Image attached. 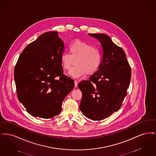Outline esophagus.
<instances>
[{
  "label": "esophagus",
  "mask_w": 156,
  "mask_h": 156,
  "mask_svg": "<svg viewBox=\"0 0 156 156\" xmlns=\"http://www.w3.org/2000/svg\"><path fill=\"white\" fill-rule=\"evenodd\" d=\"M74 83H75V87H77V86H78V82L76 81V80H75V81H74Z\"/></svg>",
  "instance_id": "obj_1"
}]
</instances>
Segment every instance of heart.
I'll list each match as a JSON object with an SVG mask.
<instances>
[{"label": "heart", "instance_id": "b5f03b06", "mask_svg": "<svg viewBox=\"0 0 156 156\" xmlns=\"http://www.w3.org/2000/svg\"><path fill=\"white\" fill-rule=\"evenodd\" d=\"M69 53H62L61 63L65 70H69L74 64L76 66L69 71V74L78 78L85 73L95 74L99 70L102 62V54L100 50L87 43L76 40L69 45Z\"/></svg>", "mask_w": 156, "mask_h": 156}]
</instances>
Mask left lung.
I'll list each match as a JSON object with an SVG mask.
<instances>
[{
	"label": "left lung",
	"instance_id": "left-lung-1",
	"mask_svg": "<svg viewBox=\"0 0 156 156\" xmlns=\"http://www.w3.org/2000/svg\"><path fill=\"white\" fill-rule=\"evenodd\" d=\"M89 35L101 43L104 55L97 73L78 84L82 93L80 109L87 118L101 120L122 106L130 82L131 68L123 50L110 37L102 33Z\"/></svg>",
	"mask_w": 156,
	"mask_h": 156
}]
</instances>
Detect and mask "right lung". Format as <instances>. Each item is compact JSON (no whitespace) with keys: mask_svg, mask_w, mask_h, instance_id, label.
Returning a JSON list of instances; mask_svg holds the SVG:
<instances>
[{"mask_svg":"<svg viewBox=\"0 0 156 156\" xmlns=\"http://www.w3.org/2000/svg\"><path fill=\"white\" fill-rule=\"evenodd\" d=\"M64 44L57 31L40 35L26 47L15 66L14 78L19 101L31 115L52 118L74 87L63 74L61 55Z\"/></svg>","mask_w":156,"mask_h":156,"instance_id":"1","label":"right lung"}]
</instances>
